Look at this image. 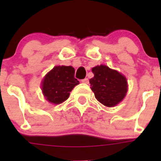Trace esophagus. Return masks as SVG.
Segmentation results:
<instances>
[{
  "mask_svg": "<svg viewBox=\"0 0 161 161\" xmlns=\"http://www.w3.org/2000/svg\"><path fill=\"white\" fill-rule=\"evenodd\" d=\"M82 82H83V83H86V84H88V83H89V79H82Z\"/></svg>",
  "mask_w": 161,
  "mask_h": 161,
  "instance_id": "obj_1",
  "label": "esophagus"
}]
</instances>
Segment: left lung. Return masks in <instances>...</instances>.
<instances>
[{"label": "left lung", "mask_w": 161, "mask_h": 161, "mask_svg": "<svg viewBox=\"0 0 161 161\" xmlns=\"http://www.w3.org/2000/svg\"><path fill=\"white\" fill-rule=\"evenodd\" d=\"M92 71L94 77L90 79V83L96 99L106 107L116 106L128 92L126 78L103 64L92 68Z\"/></svg>", "instance_id": "8db88e82"}]
</instances>
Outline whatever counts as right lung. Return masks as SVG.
Segmentation results:
<instances>
[{"mask_svg":"<svg viewBox=\"0 0 161 161\" xmlns=\"http://www.w3.org/2000/svg\"><path fill=\"white\" fill-rule=\"evenodd\" d=\"M79 82L75 78V69L71 66H55L42 81L41 90L45 99L53 104L65 101L70 92Z\"/></svg>","mask_w":161,"mask_h":161,"instance_id":"obj_1","label":"right lung"}]
</instances>
